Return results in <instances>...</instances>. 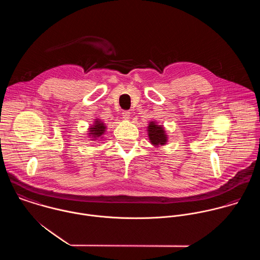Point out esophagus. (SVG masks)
Segmentation results:
<instances>
[{"label": "esophagus", "mask_w": 260, "mask_h": 260, "mask_svg": "<svg viewBox=\"0 0 260 260\" xmlns=\"http://www.w3.org/2000/svg\"><path fill=\"white\" fill-rule=\"evenodd\" d=\"M130 115H131V113L129 111H124L122 113V117H123L124 120H129L130 119Z\"/></svg>", "instance_id": "esophagus-1"}]
</instances>
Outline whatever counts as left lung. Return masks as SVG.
<instances>
[{"instance_id":"1","label":"left lung","mask_w":260,"mask_h":260,"mask_svg":"<svg viewBox=\"0 0 260 260\" xmlns=\"http://www.w3.org/2000/svg\"><path fill=\"white\" fill-rule=\"evenodd\" d=\"M147 134L150 143L155 148H159L168 143V134L166 133L165 127L160 125L156 120L149 122Z\"/></svg>"}]
</instances>
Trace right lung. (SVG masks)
I'll list each match as a JSON object with an SVG mask.
<instances>
[{
	"label": "right lung",
	"instance_id": "right-lung-1",
	"mask_svg": "<svg viewBox=\"0 0 260 260\" xmlns=\"http://www.w3.org/2000/svg\"><path fill=\"white\" fill-rule=\"evenodd\" d=\"M106 130H107V125L100 118H97L94 120L93 124L89 126L87 131L88 132L87 136L90 138V141L99 143L100 141L103 140Z\"/></svg>",
	"mask_w": 260,
	"mask_h": 260
}]
</instances>
